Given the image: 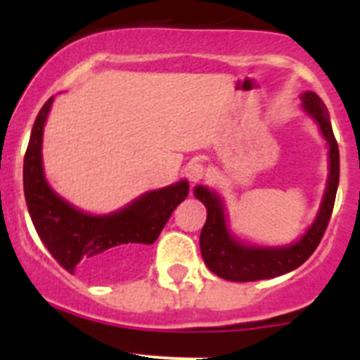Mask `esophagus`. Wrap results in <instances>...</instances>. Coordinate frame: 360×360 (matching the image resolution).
Wrapping results in <instances>:
<instances>
[{"mask_svg":"<svg viewBox=\"0 0 360 360\" xmlns=\"http://www.w3.org/2000/svg\"><path fill=\"white\" fill-rule=\"evenodd\" d=\"M186 176L189 178L191 182H202L203 178L207 176V167L200 160H191L186 165Z\"/></svg>","mask_w":360,"mask_h":360,"instance_id":"34e87169","label":"esophagus"}]
</instances>
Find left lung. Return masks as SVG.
I'll list each match as a JSON object with an SVG mask.
<instances>
[{
    "mask_svg": "<svg viewBox=\"0 0 360 360\" xmlns=\"http://www.w3.org/2000/svg\"><path fill=\"white\" fill-rule=\"evenodd\" d=\"M303 108L308 115L314 117L323 136L328 142L330 174L319 214L303 234V238L287 247H250L232 236L227 229L224 203L219 196L207 187H195V196L207 209V221L200 234V250L207 269L219 278L229 281H259V279L278 278L290 270L303 265L314 254L323 234L328 227L330 216L335 203L337 186H339V148L330 124L328 110L314 91L303 94Z\"/></svg>",
    "mask_w": 360,
    "mask_h": 360,
    "instance_id": "1",
    "label": "left lung"
}]
</instances>
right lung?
<instances>
[{"label":"right lung","mask_w":360,"mask_h":360,"mask_svg":"<svg viewBox=\"0 0 360 360\" xmlns=\"http://www.w3.org/2000/svg\"><path fill=\"white\" fill-rule=\"evenodd\" d=\"M52 101L50 97L37 113L25 153L23 187L32 224L49 252L70 274L77 269L94 276L122 270L141 257L146 245L157 241L178 203L189 195V184L182 180L149 191L128 207L106 216H91L75 209L44 180L41 144Z\"/></svg>","instance_id":"obj_1"}]
</instances>
